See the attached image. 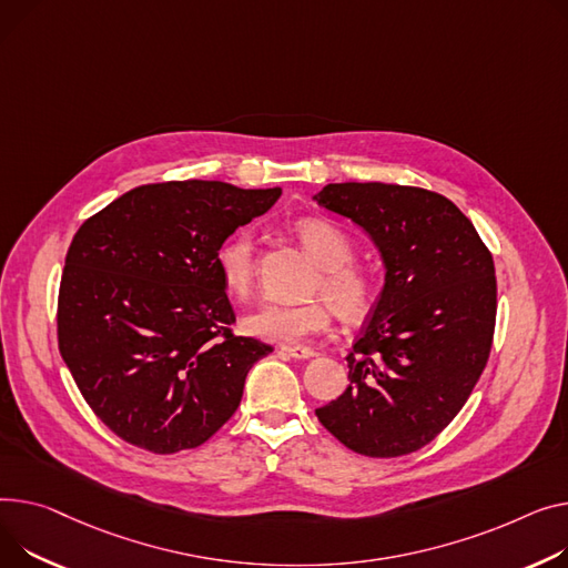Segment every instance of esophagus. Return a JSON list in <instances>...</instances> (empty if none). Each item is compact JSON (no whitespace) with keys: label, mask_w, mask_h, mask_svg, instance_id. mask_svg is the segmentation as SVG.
<instances>
[{"label":"esophagus","mask_w":568,"mask_h":568,"mask_svg":"<svg viewBox=\"0 0 568 568\" xmlns=\"http://www.w3.org/2000/svg\"><path fill=\"white\" fill-rule=\"evenodd\" d=\"M281 354L285 356H292V358H301V361H308L315 356L313 349L308 347H298V345H281Z\"/></svg>","instance_id":"1"}]
</instances>
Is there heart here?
<instances>
[{
    "label": "heart",
    "mask_w": 568,
    "mask_h": 568,
    "mask_svg": "<svg viewBox=\"0 0 568 568\" xmlns=\"http://www.w3.org/2000/svg\"><path fill=\"white\" fill-rule=\"evenodd\" d=\"M296 235L322 267V276L315 281L313 292L326 294L335 313L345 322L354 324L365 320L376 306L379 285L367 270L352 262V240L335 223L324 219L298 221ZM216 270L223 287L231 294L242 298L251 294L255 283V237L248 229H240L221 242L216 248ZM329 305L322 296L301 301V304L262 301L244 317L242 326L257 339L296 345L331 326L333 310Z\"/></svg>",
    "instance_id": "obj_1"
}]
</instances>
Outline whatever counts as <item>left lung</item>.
<instances>
[{
    "mask_svg": "<svg viewBox=\"0 0 568 568\" xmlns=\"http://www.w3.org/2000/svg\"><path fill=\"white\" fill-rule=\"evenodd\" d=\"M379 246L386 285L354 343L349 386L317 408L345 447L393 459L429 445L464 408L494 347V255L445 196L386 182L326 184L313 196Z\"/></svg>",
    "mask_w": 568,
    "mask_h": 568,
    "instance_id": "obj_1",
    "label": "left lung"
}]
</instances>
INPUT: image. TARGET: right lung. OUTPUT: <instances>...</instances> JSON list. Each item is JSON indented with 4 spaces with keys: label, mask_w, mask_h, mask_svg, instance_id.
<instances>
[{
    "label": "right lung",
    "mask_w": 568,
    "mask_h": 568,
    "mask_svg": "<svg viewBox=\"0 0 568 568\" xmlns=\"http://www.w3.org/2000/svg\"><path fill=\"white\" fill-rule=\"evenodd\" d=\"M278 196L210 180L141 184L74 233L59 352L91 410L125 443L153 455L203 445L237 410L253 363L274 352L233 333L216 248Z\"/></svg>",
    "instance_id": "obj_1"
}]
</instances>
